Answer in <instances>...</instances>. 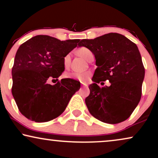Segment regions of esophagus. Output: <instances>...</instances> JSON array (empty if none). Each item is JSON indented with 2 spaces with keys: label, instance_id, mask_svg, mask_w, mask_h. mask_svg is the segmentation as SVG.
<instances>
[{
  "label": "esophagus",
  "instance_id": "esophagus-1",
  "mask_svg": "<svg viewBox=\"0 0 158 158\" xmlns=\"http://www.w3.org/2000/svg\"><path fill=\"white\" fill-rule=\"evenodd\" d=\"M81 85H82V86H84V87L87 86V85L86 84V83H85V82H81Z\"/></svg>",
  "mask_w": 158,
  "mask_h": 158
}]
</instances>
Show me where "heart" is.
Masks as SVG:
<instances>
[{
    "label": "heart",
    "instance_id": "heart-1",
    "mask_svg": "<svg viewBox=\"0 0 158 158\" xmlns=\"http://www.w3.org/2000/svg\"><path fill=\"white\" fill-rule=\"evenodd\" d=\"M77 54L79 55V56L85 59V60L88 61L91 56H94L92 51L90 49L86 48V47H81V48H78L76 51ZM71 53H68L64 56L63 59V63L65 68H68L71 63ZM91 73L90 71H86L83 72V73H71L66 74L65 77L67 78H70V79H76L77 80L80 81H87L89 79V78L90 77Z\"/></svg>",
    "mask_w": 158,
    "mask_h": 158
}]
</instances>
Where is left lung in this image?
<instances>
[{"label": "left lung", "instance_id": "1", "mask_svg": "<svg viewBox=\"0 0 158 158\" xmlns=\"http://www.w3.org/2000/svg\"><path fill=\"white\" fill-rule=\"evenodd\" d=\"M79 45L92 51L97 65L85 98L89 112L111 124L127 120L139 103L145 76L138 46L118 33L81 40ZM102 80H109L110 86L100 88L97 83Z\"/></svg>", "mask_w": 158, "mask_h": 158}]
</instances>
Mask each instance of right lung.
I'll return each mask as SVG.
<instances>
[{
    "instance_id": "1",
    "label": "right lung",
    "mask_w": 158,
    "mask_h": 158,
    "mask_svg": "<svg viewBox=\"0 0 158 158\" xmlns=\"http://www.w3.org/2000/svg\"><path fill=\"white\" fill-rule=\"evenodd\" d=\"M79 42L37 35L19 47L12 70V94L20 112L28 119L46 122L56 118L79 90L80 82L72 79L48 84V80L57 79L64 71V56Z\"/></svg>"
}]
</instances>
